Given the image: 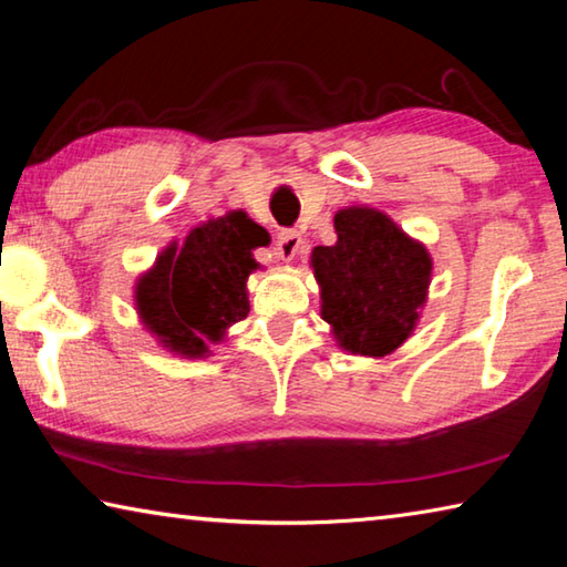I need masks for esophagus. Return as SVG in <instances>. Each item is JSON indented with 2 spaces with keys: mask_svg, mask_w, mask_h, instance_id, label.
Wrapping results in <instances>:
<instances>
[{
  "mask_svg": "<svg viewBox=\"0 0 567 567\" xmlns=\"http://www.w3.org/2000/svg\"><path fill=\"white\" fill-rule=\"evenodd\" d=\"M302 245V235L297 229H282L277 233V243H275V252L280 260H292V257L300 252Z\"/></svg>",
  "mask_w": 567,
  "mask_h": 567,
  "instance_id": "1",
  "label": "esophagus"
}]
</instances>
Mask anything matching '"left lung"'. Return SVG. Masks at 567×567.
Wrapping results in <instances>:
<instances>
[{
  "instance_id": "1",
  "label": "left lung",
  "mask_w": 567,
  "mask_h": 567,
  "mask_svg": "<svg viewBox=\"0 0 567 567\" xmlns=\"http://www.w3.org/2000/svg\"><path fill=\"white\" fill-rule=\"evenodd\" d=\"M338 243L315 247L322 320L340 348L382 358L408 340L430 285L427 249L388 215L350 207L334 215Z\"/></svg>"
}]
</instances>
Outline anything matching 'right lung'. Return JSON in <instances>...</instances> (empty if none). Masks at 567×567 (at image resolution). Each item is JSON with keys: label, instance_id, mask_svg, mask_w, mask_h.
Returning <instances> with one entry per match:
<instances>
[{"label": "right lung", "instance_id": "add662e5", "mask_svg": "<svg viewBox=\"0 0 567 567\" xmlns=\"http://www.w3.org/2000/svg\"><path fill=\"white\" fill-rule=\"evenodd\" d=\"M260 245L262 227L245 213L195 227L185 245H169L155 270L140 277L134 297L142 322L172 352L203 358L207 342L247 318L245 282L257 267L252 249Z\"/></svg>", "mask_w": 567, "mask_h": 567}]
</instances>
